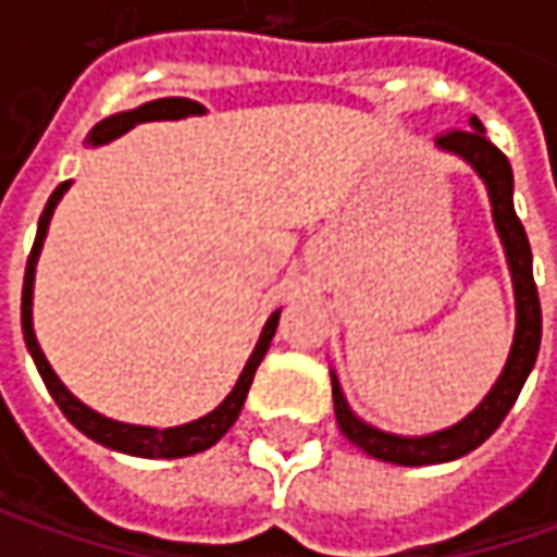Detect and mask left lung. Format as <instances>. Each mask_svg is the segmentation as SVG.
I'll list each match as a JSON object with an SVG mask.
<instances>
[{"label":"left lung","instance_id":"obj_1","mask_svg":"<svg viewBox=\"0 0 557 557\" xmlns=\"http://www.w3.org/2000/svg\"><path fill=\"white\" fill-rule=\"evenodd\" d=\"M468 123H471V129H456V133L440 136L437 148L461 158L486 185L490 207H493V225L503 242L505 263H508V275H511V288H515V337H511V350L505 359L503 374L496 377L490 394L483 396L461 421L443 428V431H434V434H421V437L391 434V431H381L369 421H362L350 409L347 396L341 391V381L332 372L334 416H337L344 437L356 443L366 456L391 461V465H409V468L443 465V461L461 459L471 449H478L511 412L527 374L536 366L540 341H543V310H540V294H536V282H533V253H530L524 225L515 213L511 163L493 141L486 139L481 120L471 117Z\"/></svg>","mask_w":557,"mask_h":557}]
</instances>
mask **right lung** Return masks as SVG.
Returning <instances> with one entry per match:
<instances>
[{
	"label": "right lung",
	"mask_w": 557,
	"mask_h": 557,
	"mask_svg": "<svg viewBox=\"0 0 557 557\" xmlns=\"http://www.w3.org/2000/svg\"><path fill=\"white\" fill-rule=\"evenodd\" d=\"M198 114H207V108L191 101V98H158V101H145L133 111H120L114 117H104L98 123L96 129L89 133L86 145L89 148H98V145H108V141L120 139L123 133H129L136 123H145V120H183V117H198ZM71 188V180L61 183L52 191V198L46 203L42 216H39V228H36V242H33L30 257H27V272H24V290H21V329H24V341H27V350H30L36 369L42 374L49 394L54 396L58 409L64 412V418L74 424L76 431H83L89 440H96L108 449H117V453H126V456H139V459H183V456H195V453H203L210 449L216 440H223V434L238 421L242 416V406H245L247 391L253 384V374H257V366L263 362L269 344H272V334L278 329V315L282 310H275L267 319L263 332H260V341L253 347V354L247 359V366L238 374L232 394L225 396L223 403L207 412V416L195 418L188 424H176V428H148V424H126V421H114V418L101 416L96 409H89L83 399H76L64 381L54 374V369L49 366V359L42 354L39 341H36V332H33V282H36V263H39V253H42V242L49 235V223H52V213L58 201L64 198V191Z\"/></svg>",
	"instance_id": "obj_1"
}]
</instances>
